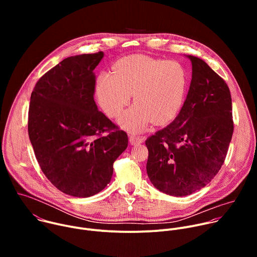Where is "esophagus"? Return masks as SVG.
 <instances>
[{
  "mask_svg": "<svg viewBox=\"0 0 257 257\" xmlns=\"http://www.w3.org/2000/svg\"><path fill=\"white\" fill-rule=\"evenodd\" d=\"M129 140H130V143L132 145H137V144H140L142 142H144L145 138L143 136H136V135H130L129 137Z\"/></svg>",
  "mask_w": 257,
  "mask_h": 257,
  "instance_id": "1",
  "label": "esophagus"
}]
</instances>
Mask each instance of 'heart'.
<instances>
[{
    "label": "heart",
    "instance_id": "1",
    "mask_svg": "<svg viewBox=\"0 0 257 257\" xmlns=\"http://www.w3.org/2000/svg\"><path fill=\"white\" fill-rule=\"evenodd\" d=\"M187 89L188 73L181 63L141 55L119 61L114 74H101L95 86L98 102L109 118L119 117L133 94L135 104L119 120L130 132H140L151 122L165 125L174 120Z\"/></svg>",
    "mask_w": 257,
    "mask_h": 257
}]
</instances>
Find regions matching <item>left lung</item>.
Listing matches in <instances>:
<instances>
[{"mask_svg":"<svg viewBox=\"0 0 257 257\" xmlns=\"http://www.w3.org/2000/svg\"><path fill=\"white\" fill-rule=\"evenodd\" d=\"M188 58L192 79L179 115L145 140L149 178L173 196L192 194L208 184L225 162L234 132L227 83L203 60Z\"/></svg>","mask_w":257,"mask_h":257,"instance_id":"obj_1","label":"left lung"}]
</instances>
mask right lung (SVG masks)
<instances>
[{
  "label": "right lung",
  "mask_w": 257,
  "mask_h": 257,
  "mask_svg": "<svg viewBox=\"0 0 257 257\" xmlns=\"http://www.w3.org/2000/svg\"><path fill=\"white\" fill-rule=\"evenodd\" d=\"M102 52L69 57L36 82L28 109V135L39 165L65 194L89 197L112 179L128 136L97 109L93 70Z\"/></svg>",
  "instance_id": "add662e5"
}]
</instances>
